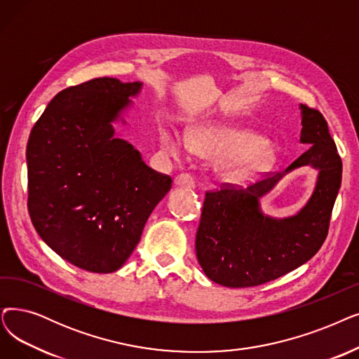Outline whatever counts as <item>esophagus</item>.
I'll list each match as a JSON object with an SVG mask.
<instances>
[{
  "label": "esophagus",
  "mask_w": 359,
  "mask_h": 359,
  "mask_svg": "<svg viewBox=\"0 0 359 359\" xmlns=\"http://www.w3.org/2000/svg\"><path fill=\"white\" fill-rule=\"evenodd\" d=\"M176 184L179 186H184V188H195L196 186V182H195V177L189 173H182L180 176L176 177Z\"/></svg>",
  "instance_id": "1"
}]
</instances>
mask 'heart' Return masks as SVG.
<instances>
[{
	"label": "heart",
	"mask_w": 359,
	"mask_h": 359,
	"mask_svg": "<svg viewBox=\"0 0 359 359\" xmlns=\"http://www.w3.org/2000/svg\"><path fill=\"white\" fill-rule=\"evenodd\" d=\"M161 145L167 154L177 160L188 157L191 149L207 158H224L223 167L230 175L267 163L261 137L222 126L199 128L191 133L189 141L175 132L163 130Z\"/></svg>",
	"instance_id": "obj_1"
}]
</instances>
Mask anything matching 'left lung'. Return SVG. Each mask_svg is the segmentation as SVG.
Returning a JSON list of instances; mask_svg holds the SVG:
<instances>
[{"label": "left lung", "instance_id": "1", "mask_svg": "<svg viewBox=\"0 0 359 359\" xmlns=\"http://www.w3.org/2000/svg\"><path fill=\"white\" fill-rule=\"evenodd\" d=\"M302 108L301 142L311 148L286 171L308 165L320 170L317 188L305 208L285 220L262 215L258 198L280 175L248 188L223 183L207 191L196 231V257L212 282L226 287H252L282 277L313 258L330 227L341 182V160L324 116Z\"/></svg>", "mask_w": 359, "mask_h": 359}]
</instances>
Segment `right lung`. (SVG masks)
Returning a JSON list of instances; mask_svg holds the SVG:
<instances>
[{
    "mask_svg": "<svg viewBox=\"0 0 359 359\" xmlns=\"http://www.w3.org/2000/svg\"><path fill=\"white\" fill-rule=\"evenodd\" d=\"M141 82L97 77L51 100L27 142V210L55 254L90 273L118 270L171 188L111 123Z\"/></svg>",
    "mask_w": 359,
    "mask_h": 359,
    "instance_id": "obj_1",
    "label": "right lung"
}]
</instances>
